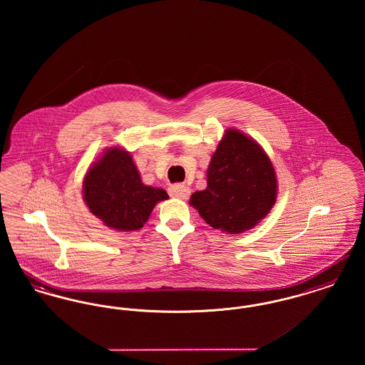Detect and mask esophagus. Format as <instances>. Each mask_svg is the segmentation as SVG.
Here are the masks:
<instances>
[{
    "label": "esophagus",
    "instance_id": "obj_1",
    "mask_svg": "<svg viewBox=\"0 0 365 365\" xmlns=\"http://www.w3.org/2000/svg\"><path fill=\"white\" fill-rule=\"evenodd\" d=\"M170 194L175 197V198H180V200H185L190 195V187L183 185V183H178L170 187Z\"/></svg>",
    "mask_w": 365,
    "mask_h": 365
}]
</instances>
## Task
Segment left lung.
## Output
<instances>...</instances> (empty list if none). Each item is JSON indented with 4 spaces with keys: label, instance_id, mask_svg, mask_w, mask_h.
Segmentation results:
<instances>
[{
    "label": "left lung",
    "instance_id": "left-lung-1",
    "mask_svg": "<svg viewBox=\"0 0 365 365\" xmlns=\"http://www.w3.org/2000/svg\"><path fill=\"white\" fill-rule=\"evenodd\" d=\"M208 186L195 191L190 204L205 223L228 234L256 226L277 200L271 160L253 139L227 130L209 164Z\"/></svg>",
    "mask_w": 365,
    "mask_h": 365
}]
</instances>
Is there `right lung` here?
Instances as JSON below:
<instances>
[{
    "mask_svg": "<svg viewBox=\"0 0 365 365\" xmlns=\"http://www.w3.org/2000/svg\"><path fill=\"white\" fill-rule=\"evenodd\" d=\"M83 198L105 226L134 231L143 227L157 202L167 200L168 194L145 186L130 153L112 148L88 170Z\"/></svg>",
    "mask_w": 365,
    "mask_h": 365,
    "instance_id": "1",
    "label": "right lung"
}]
</instances>
